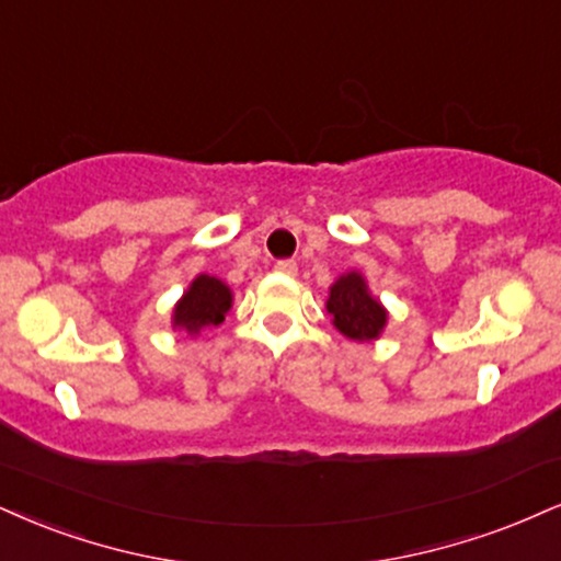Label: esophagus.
Here are the masks:
<instances>
[{
	"instance_id": "obj_1",
	"label": "esophagus",
	"mask_w": 561,
	"mask_h": 561,
	"mask_svg": "<svg viewBox=\"0 0 561 561\" xmlns=\"http://www.w3.org/2000/svg\"><path fill=\"white\" fill-rule=\"evenodd\" d=\"M276 272L279 274H287V276H295L298 274V263L295 261H289V259H285V261H276Z\"/></svg>"
}]
</instances>
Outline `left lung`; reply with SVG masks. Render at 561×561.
I'll return each instance as SVG.
<instances>
[{
  "label": "left lung",
  "mask_w": 561,
  "mask_h": 561,
  "mask_svg": "<svg viewBox=\"0 0 561 561\" xmlns=\"http://www.w3.org/2000/svg\"><path fill=\"white\" fill-rule=\"evenodd\" d=\"M327 310L334 316V327L357 342L376 340L387 323V310L381 308L379 300L370 298L366 279L355 272L334 282Z\"/></svg>",
  "instance_id": "obj_1"
}]
</instances>
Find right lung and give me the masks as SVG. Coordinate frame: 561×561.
Returning <instances> with one entry per match:
<instances>
[{"mask_svg":"<svg viewBox=\"0 0 561 561\" xmlns=\"http://www.w3.org/2000/svg\"><path fill=\"white\" fill-rule=\"evenodd\" d=\"M232 306V293L216 276L201 274L174 308V327L195 334L206 327H219Z\"/></svg>","mask_w":561,"mask_h":561,"instance_id":"1","label":"right lung"}]
</instances>
